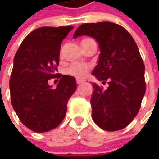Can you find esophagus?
<instances>
[{
  "instance_id": "obj_1",
  "label": "esophagus",
  "mask_w": 159,
  "mask_h": 159,
  "mask_svg": "<svg viewBox=\"0 0 159 159\" xmlns=\"http://www.w3.org/2000/svg\"><path fill=\"white\" fill-rule=\"evenodd\" d=\"M76 82L78 85H80V84H82V83L85 82V80H77Z\"/></svg>"
}]
</instances>
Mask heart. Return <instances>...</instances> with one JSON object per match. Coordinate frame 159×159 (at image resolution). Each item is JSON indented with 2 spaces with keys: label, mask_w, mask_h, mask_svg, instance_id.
Masks as SVG:
<instances>
[{
  "label": "heart",
  "mask_w": 159,
  "mask_h": 159,
  "mask_svg": "<svg viewBox=\"0 0 159 159\" xmlns=\"http://www.w3.org/2000/svg\"><path fill=\"white\" fill-rule=\"evenodd\" d=\"M91 40H93L90 38H85L81 40V45L84 46L86 43H88ZM89 69H90V67L87 64L76 63V64H71L70 67L66 70V72H67V74H69L70 76H73L77 79H84L88 75Z\"/></svg>",
  "instance_id": "1"
}]
</instances>
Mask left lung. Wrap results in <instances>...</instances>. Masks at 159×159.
<instances>
[{
    "label": "left lung",
    "instance_id": "obj_1",
    "mask_svg": "<svg viewBox=\"0 0 159 159\" xmlns=\"http://www.w3.org/2000/svg\"><path fill=\"white\" fill-rule=\"evenodd\" d=\"M94 37L101 48L98 64L92 74L109 87L94 83L91 98L92 118L106 131L126 127L135 118L146 91L144 63L131 34L111 22L85 23L73 37Z\"/></svg>",
    "mask_w": 159,
    "mask_h": 159
}]
</instances>
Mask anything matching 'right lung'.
Masks as SVG:
<instances>
[{
  "label": "right lung",
  "mask_w": 159,
  "mask_h": 159,
  "mask_svg": "<svg viewBox=\"0 0 159 159\" xmlns=\"http://www.w3.org/2000/svg\"><path fill=\"white\" fill-rule=\"evenodd\" d=\"M73 26H43L31 32L14 57L9 79L10 100L20 121L36 133L61 124L67 102L76 91L75 79L57 73L61 43ZM59 78L57 89L48 85Z\"/></svg>",
  "instance_id": "obj_1"
}]
</instances>
